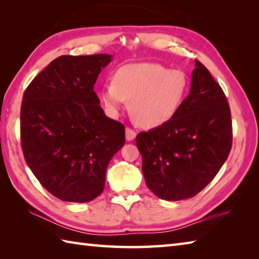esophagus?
<instances>
[{"label":"esophagus","mask_w":259,"mask_h":259,"mask_svg":"<svg viewBox=\"0 0 259 259\" xmlns=\"http://www.w3.org/2000/svg\"><path fill=\"white\" fill-rule=\"evenodd\" d=\"M136 136H137V134L135 130H133L131 128H125V139L126 140L128 141L134 140L136 138Z\"/></svg>","instance_id":"34e87169"}]
</instances>
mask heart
I'll return each mask as SVG.
<instances>
[{
	"mask_svg": "<svg viewBox=\"0 0 259 259\" xmlns=\"http://www.w3.org/2000/svg\"><path fill=\"white\" fill-rule=\"evenodd\" d=\"M188 90L183 71L169 70L159 63L125 64L117 70L113 82L101 90V100L112 114L126 101L136 122L142 128H157L178 112Z\"/></svg>",
	"mask_w": 259,
	"mask_h": 259,
	"instance_id": "obj_1",
	"label": "heart"
}]
</instances>
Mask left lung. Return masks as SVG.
I'll use <instances>...</instances> for the list:
<instances>
[{
    "instance_id": "left-lung-1",
    "label": "left lung",
    "mask_w": 259,
    "mask_h": 259,
    "mask_svg": "<svg viewBox=\"0 0 259 259\" xmlns=\"http://www.w3.org/2000/svg\"><path fill=\"white\" fill-rule=\"evenodd\" d=\"M232 144L226 96L198 60L189 95L175 117L136 138L148 188L169 201L191 198L205 188L226 161Z\"/></svg>"
}]
</instances>
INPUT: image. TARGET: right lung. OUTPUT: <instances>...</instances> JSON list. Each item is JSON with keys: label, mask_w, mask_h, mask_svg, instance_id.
I'll return each instance as SVG.
<instances>
[{"label": "right lung", "mask_w": 259, "mask_h": 259, "mask_svg": "<svg viewBox=\"0 0 259 259\" xmlns=\"http://www.w3.org/2000/svg\"><path fill=\"white\" fill-rule=\"evenodd\" d=\"M112 56H61L24 91L21 145L27 166L54 197L88 202L101 194L124 125L108 118L93 90Z\"/></svg>", "instance_id": "obj_1"}]
</instances>
